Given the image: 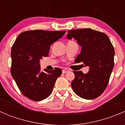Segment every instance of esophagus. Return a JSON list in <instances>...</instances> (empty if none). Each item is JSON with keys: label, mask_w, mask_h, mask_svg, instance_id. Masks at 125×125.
Listing matches in <instances>:
<instances>
[{"label": "esophagus", "mask_w": 125, "mask_h": 125, "mask_svg": "<svg viewBox=\"0 0 125 125\" xmlns=\"http://www.w3.org/2000/svg\"><path fill=\"white\" fill-rule=\"evenodd\" d=\"M68 71H69L68 69L65 68V69H63V70H62V73H63V74H65V73H68Z\"/></svg>", "instance_id": "1"}]
</instances>
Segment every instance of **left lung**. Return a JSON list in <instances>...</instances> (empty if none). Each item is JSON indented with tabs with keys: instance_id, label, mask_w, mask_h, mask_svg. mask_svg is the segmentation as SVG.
<instances>
[{
	"instance_id": "left-lung-1",
	"label": "left lung",
	"mask_w": 125,
	"mask_h": 125,
	"mask_svg": "<svg viewBox=\"0 0 125 125\" xmlns=\"http://www.w3.org/2000/svg\"><path fill=\"white\" fill-rule=\"evenodd\" d=\"M67 38L74 37L82 46L81 52L75 60L89 66V72L75 71L71 83L74 93L88 100L98 97L103 93L109 82L114 68V47L106 34L90 28L68 31Z\"/></svg>"
}]
</instances>
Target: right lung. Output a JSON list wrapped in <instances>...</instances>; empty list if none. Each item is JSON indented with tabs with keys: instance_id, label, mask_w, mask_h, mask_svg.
Wrapping results in <instances>:
<instances>
[{
	"instance_id": "right-lung-1",
	"label": "right lung",
	"mask_w": 125,
	"mask_h": 125,
	"mask_svg": "<svg viewBox=\"0 0 125 125\" xmlns=\"http://www.w3.org/2000/svg\"><path fill=\"white\" fill-rule=\"evenodd\" d=\"M66 31L30 30L19 35L12 46L11 73L21 93L34 101H40L51 94L57 79L62 73L59 68L40 71V60L48 57L50 45Z\"/></svg>"
}]
</instances>
